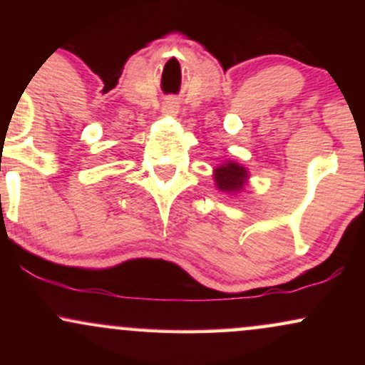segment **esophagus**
Masks as SVG:
<instances>
[{
	"instance_id": "34e87169",
	"label": "esophagus",
	"mask_w": 365,
	"mask_h": 365,
	"mask_svg": "<svg viewBox=\"0 0 365 365\" xmlns=\"http://www.w3.org/2000/svg\"><path fill=\"white\" fill-rule=\"evenodd\" d=\"M178 110H180V103L175 101V99H170V101H166L165 108H163V113L168 116H177Z\"/></svg>"
}]
</instances>
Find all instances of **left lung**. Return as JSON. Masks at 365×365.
<instances>
[{"label":"left lung","instance_id":"obj_1","mask_svg":"<svg viewBox=\"0 0 365 365\" xmlns=\"http://www.w3.org/2000/svg\"><path fill=\"white\" fill-rule=\"evenodd\" d=\"M212 178L217 190L225 192L228 195H238L249 187V170L237 161L226 159L220 166L212 170Z\"/></svg>","mask_w":365,"mask_h":365}]
</instances>
